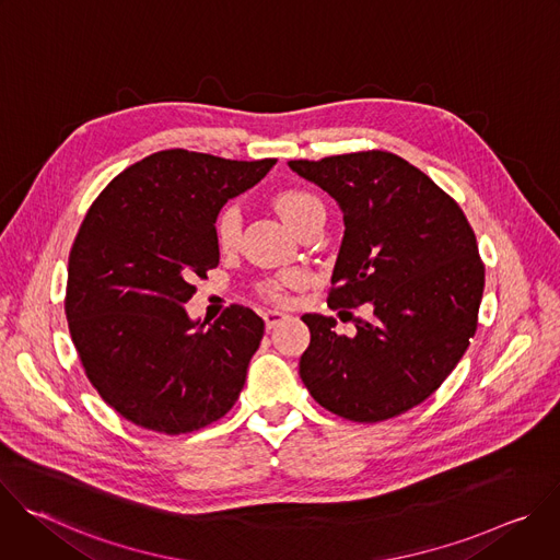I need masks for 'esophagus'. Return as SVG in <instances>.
<instances>
[{"label": "esophagus", "mask_w": 560, "mask_h": 560, "mask_svg": "<svg viewBox=\"0 0 560 560\" xmlns=\"http://www.w3.org/2000/svg\"><path fill=\"white\" fill-rule=\"evenodd\" d=\"M288 318V314H283V312H279V310H268V312H264V322H266V328L268 330H272V328H277L279 324H283Z\"/></svg>", "instance_id": "esophagus-1"}]
</instances>
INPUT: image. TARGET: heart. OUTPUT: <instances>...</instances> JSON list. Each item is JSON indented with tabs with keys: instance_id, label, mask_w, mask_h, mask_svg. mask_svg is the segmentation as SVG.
I'll list each match as a JSON object with an SVG mask.
<instances>
[{
	"instance_id": "1",
	"label": "heart",
	"mask_w": 560,
	"mask_h": 560,
	"mask_svg": "<svg viewBox=\"0 0 560 560\" xmlns=\"http://www.w3.org/2000/svg\"><path fill=\"white\" fill-rule=\"evenodd\" d=\"M275 206L279 210V214L299 232L305 225L314 223V221H326V206L324 201L318 199L314 192L303 190V188H290V190H281L275 199ZM238 232H242V210L238 206H225L221 210V214L217 217V225H214V234L217 242L223 250H230L236 246L238 242ZM305 281V277L301 272H285L277 279H270L261 285V292L275 301H285L288 290L299 288Z\"/></svg>"
}]
</instances>
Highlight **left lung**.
Returning a JSON list of instances; mask_svg holds the SVG:
<instances>
[{
  "mask_svg": "<svg viewBox=\"0 0 560 560\" xmlns=\"http://www.w3.org/2000/svg\"><path fill=\"white\" fill-rule=\"evenodd\" d=\"M288 166L343 212L332 310L368 305L354 337L303 314L310 346L299 374L318 406L357 423L404 415L441 387L476 332L486 266L458 203L425 173L385 150Z\"/></svg>",
  "mask_w": 560,
  "mask_h": 560,
  "instance_id": "1",
  "label": "left lung"
}]
</instances>
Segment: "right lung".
Here are the masks:
<instances>
[{"label": "right lung", "mask_w": 560, "mask_h": 560, "mask_svg": "<svg viewBox=\"0 0 560 560\" xmlns=\"http://www.w3.org/2000/svg\"><path fill=\"white\" fill-rule=\"evenodd\" d=\"M275 164L162 150L119 173L89 208L68 257V330L93 387L130 423L195 432L244 389L264 318L230 305L206 326L184 303L192 281L219 266V210Z\"/></svg>", "instance_id": "right-lung-1"}]
</instances>
